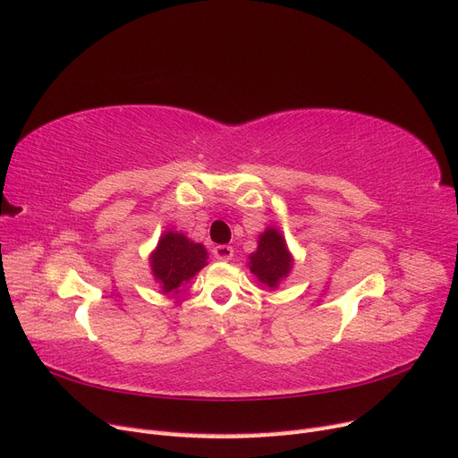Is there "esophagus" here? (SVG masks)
Returning a JSON list of instances; mask_svg holds the SVG:
<instances>
[{
    "label": "esophagus",
    "instance_id": "34e87169",
    "mask_svg": "<svg viewBox=\"0 0 458 458\" xmlns=\"http://www.w3.org/2000/svg\"><path fill=\"white\" fill-rule=\"evenodd\" d=\"M214 256L221 261H229L233 258V248L227 244H219L214 248Z\"/></svg>",
    "mask_w": 458,
    "mask_h": 458
}]
</instances>
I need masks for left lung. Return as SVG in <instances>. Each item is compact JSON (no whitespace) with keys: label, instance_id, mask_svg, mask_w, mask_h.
I'll use <instances>...</instances> for the list:
<instances>
[{"label":"left lung","instance_id":"8db88e82","mask_svg":"<svg viewBox=\"0 0 458 458\" xmlns=\"http://www.w3.org/2000/svg\"><path fill=\"white\" fill-rule=\"evenodd\" d=\"M250 258V271L261 284L276 288L293 269V254L288 252L286 241L279 229L267 227L259 234L258 250Z\"/></svg>","mask_w":458,"mask_h":458}]
</instances>
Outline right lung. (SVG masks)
Wrapping results in <instances>:
<instances>
[{"label":"right lung","instance_id":"right-lung-1","mask_svg":"<svg viewBox=\"0 0 458 458\" xmlns=\"http://www.w3.org/2000/svg\"><path fill=\"white\" fill-rule=\"evenodd\" d=\"M148 259L162 293L177 294V288L189 283L206 266L208 252L202 244L189 241L183 233L165 231Z\"/></svg>","mask_w":458,"mask_h":458}]
</instances>
